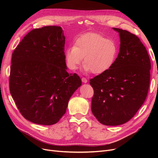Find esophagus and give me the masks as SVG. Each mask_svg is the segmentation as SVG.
Here are the masks:
<instances>
[{
    "label": "esophagus",
    "instance_id": "esophagus-1",
    "mask_svg": "<svg viewBox=\"0 0 158 158\" xmlns=\"http://www.w3.org/2000/svg\"><path fill=\"white\" fill-rule=\"evenodd\" d=\"M81 81L82 82H84V83H86V82H88V80L85 77H82Z\"/></svg>",
    "mask_w": 158,
    "mask_h": 158
}]
</instances>
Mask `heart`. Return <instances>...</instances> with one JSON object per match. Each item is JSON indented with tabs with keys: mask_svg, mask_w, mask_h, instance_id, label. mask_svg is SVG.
Returning a JSON list of instances; mask_svg holds the SVG:
<instances>
[{
	"mask_svg": "<svg viewBox=\"0 0 158 158\" xmlns=\"http://www.w3.org/2000/svg\"><path fill=\"white\" fill-rule=\"evenodd\" d=\"M118 51L114 40L97 33H87L77 39L75 46L66 48L64 58L68 68L75 70L84 57V72L100 74L112 67Z\"/></svg>",
	"mask_w": 158,
	"mask_h": 158,
	"instance_id": "1",
	"label": "heart"
}]
</instances>
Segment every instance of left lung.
<instances>
[{
  "mask_svg": "<svg viewBox=\"0 0 158 158\" xmlns=\"http://www.w3.org/2000/svg\"><path fill=\"white\" fill-rule=\"evenodd\" d=\"M119 33V53L112 67L89 80L94 88L92 111L105 126L128 122L145 101L150 85L151 61L140 40L126 30Z\"/></svg>",
  "mask_w": 158,
  "mask_h": 158,
  "instance_id": "1",
  "label": "left lung"
}]
</instances>
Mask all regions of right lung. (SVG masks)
Here are the masks:
<instances>
[{
	"instance_id": "obj_1",
	"label": "right lung",
	"mask_w": 158,
	"mask_h": 158,
	"mask_svg": "<svg viewBox=\"0 0 158 158\" xmlns=\"http://www.w3.org/2000/svg\"><path fill=\"white\" fill-rule=\"evenodd\" d=\"M64 44L61 27L45 26L30 31L12 54L10 93L23 117L32 123H56L82 85L78 75L67 72Z\"/></svg>"
}]
</instances>
